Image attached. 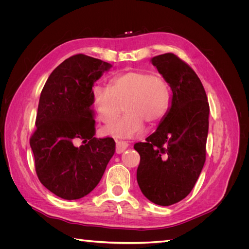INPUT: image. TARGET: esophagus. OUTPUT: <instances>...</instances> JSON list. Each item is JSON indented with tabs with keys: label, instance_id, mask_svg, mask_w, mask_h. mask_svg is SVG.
Returning <instances> with one entry per match:
<instances>
[{
	"label": "esophagus",
	"instance_id": "esophagus-1",
	"mask_svg": "<svg viewBox=\"0 0 249 249\" xmlns=\"http://www.w3.org/2000/svg\"><path fill=\"white\" fill-rule=\"evenodd\" d=\"M127 146H129V144H127V142H125V141H117L116 142V153L117 154H122L124 150H125L127 148Z\"/></svg>",
	"mask_w": 249,
	"mask_h": 249
}]
</instances>
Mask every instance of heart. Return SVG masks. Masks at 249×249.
<instances>
[{"label":"heart","mask_w":249,"mask_h":249,"mask_svg":"<svg viewBox=\"0 0 249 249\" xmlns=\"http://www.w3.org/2000/svg\"><path fill=\"white\" fill-rule=\"evenodd\" d=\"M92 106L101 122L109 124L119 114L125 115L105 127V134L116 138H133L145 129V123L157 125L166 115L170 103L167 82L160 74L146 71H127L109 82V87L92 88Z\"/></svg>","instance_id":"obj_1"}]
</instances>
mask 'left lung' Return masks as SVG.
Instances as JSON below:
<instances>
[{"label": "left lung", "mask_w": 249, "mask_h": 249, "mask_svg": "<svg viewBox=\"0 0 249 249\" xmlns=\"http://www.w3.org/2000/svg\"><path fill=\"white\" fill-rule=\"evenodd\" d=\"M152 63L171 88V106L156 132L134 145L137 182L148 200L170 206L191 192L205 164L210 107L197 74L182 59L166 53Z\"/></svg>", "instance_id": "8db88e82"}]
</instances>
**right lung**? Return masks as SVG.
<instances>
[{
  "instance_id": "right-lung-1",
  "label": "right lung",
  "mask_w": 249,
  "mask_h": 249,
  "mask_svg": "<svg viewBox=\"0 0 249 249\" xmlns=\"http://www.w3.org/2000/svg\"><path fill=\"white\" fill-rule=\"evenodd\" d=\"M112 65L73 55L50 74L40 94L30 145L40 183L67 200L84 197L100 183L115 153L113 138H95L92 87ZM79 140L82 141L76 146Z\"/></svg>"
}]
</instances>
